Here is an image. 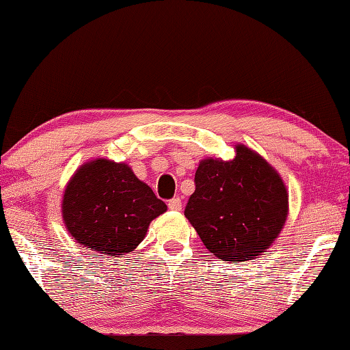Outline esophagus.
Segmentation results:
<instances>
[{
    "mask_svg": "<svg viewBox=\"0 0 350 350\" xmlns=\"http://www.w3.org/2000/svg\"><path fill=\"white\" fill-rule=\"evenodd\" d=\"M168 208H170V210L179 211V210L182 208V200H180V198H173L171 200H168Z\"/></svg>",
    "mask_w": 350,
    "mask_h": 350,
    "instance_id": "34e87169",
    "label": "esophagus"
}]
</instances>
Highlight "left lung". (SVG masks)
Returning a JSON list of instances; mask_svg holds the SVG:
<instances>
[{
	"label": "left lung",
	"mask_w": 350,
	"mask_h": 350,
	"mask_svg": "<svg viewBox=\"0 0 350 350\" xmlns=\"http://www.w3.org/2000/svg\"><path fill=\"white\" fill-rule=\"evenodd\" d=\"M185 217L221 260L254 259L286 224L288 194L281 176L258 152L236 145L232 161L204 159Z\"/></svg>",
	"instance_id": "obj_1"
}]
</instances>
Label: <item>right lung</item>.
I'll list each match as a JSON object with an SVG mask.
<instances>
[{"mask_svg": "<svg viewBox=\"0 0 350 350\" xmlns=\"http://www.w3.org/2000/svg\"><path fill=\"white\" fill-rule=\"evenodd\" d=\"M167 211L163 200L126 163L96 159L75 171L64 189L63 221L69 234L100 254L131 253L152 219Z\"/></svg>", "mask_w": 350, "mask_h": 350, "instance_id": "obj_1", "label": "right lung"}]
</instances>
